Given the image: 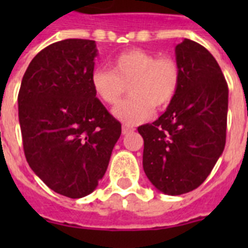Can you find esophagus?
I'll return each mask as SVG.
<instances>
[{"label":"esophagus","instance_id":"esophagus-1","mask_svg":"<svg viewBox=\"0 0 248 248\" xmlns=\"http://www.w3.org/2000/svg\"><path fill=\"white\" fill-rule=\"evenodd\" d=\"M134 130H135V128L132 127V126H130V124H124V126H122V134H128V132H132L134 131Z\"/></svg>","mask_w":248,"mask_h":248}]
</instances>
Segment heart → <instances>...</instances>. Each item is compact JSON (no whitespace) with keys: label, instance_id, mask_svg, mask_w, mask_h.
<instances>
[{"label":"heart","instance_id":"1","mask_svg":"<svg viewBox=\"0 0 248 248\" xmlns=\"http://www.w3.org/2000/svg\"><path fill=\"white\" fill-rule=\"evenodd\" d=\"M112 69L96 68L91 75L93 93L105 104H116L126 93L128 96L113 108L118 120L136 124L149 118L153 108L162 110L175 97L180 85V67L171 56H159L143 48H131L110 62Z\"/></svg>","mask_w":248,"mask_h":248}]
</instances>
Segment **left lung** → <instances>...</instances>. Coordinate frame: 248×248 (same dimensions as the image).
Here are the masks:
<instances>
[{
	"label": "left lung",
	"instance_id": "left-lung-1",
	"mask_svg": "<svg viewBox=\"0 0 248 248\" xmlns=\"http://www.w3.org/2000/svg\"><path fill=\"white\" fill-rule=\"evenodd\" d=\"M180 85L166 112L138 127L143 169L159 192L180 196L198 188L225 147L228 85L207 48L185 38L175 47Z\"/></svg>",
	"mask_w": 248,
	"mask_h": 248
}]
</instances>
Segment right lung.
I'll return each instance as SVG.
<instances>
[{
	"label": "right lung",
	"mask_w": 248,
	"mask_h": 248,
	"mask_svg": "<svg viewBox=\"0 0 248 248\" xmlns=\"http://www.w3.org/2000/svg\"><path fill=\"white\" fill-rule=\"evenodd\" d=\"M95 41L51 44L29 63L17 95L27 162L54 192L82 198L103 179L121 124L91 86Z\"/></svg>",
	"instance_id": "obj_1"
}]
</instances>
